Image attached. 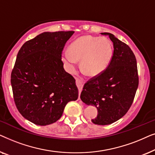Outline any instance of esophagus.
Segmentation results:
<instances>
[{
  "mask_svg": "<svg viewBox=\"0 0 155 155\" xmlns=\"http://www.w3.org/2000/svg\"><path fill=\"white\" fill-rule=\"evenodd\" d=\"M76 84H77L78 90H79V92L80 93V92H82V87H83V85H82V83L79 80H76ZM79 99H80V95H79Z\"/></svg>",
  "mask_w": 155,
  "mask_h": 155,
  "instance_id": "1",
  "label": "esophagus"
}]
</instances>
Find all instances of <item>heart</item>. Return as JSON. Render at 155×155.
Segmentation results:
<instances>
[{"mask_svg":"<svg viewBox=\"0 0 155 155\" xmlns=\"http://www.w3.org/2000/svg\"><path fill=\"white\" fill-rule=\"evenodd\" d=\"M111 44L104 38L91 35L80 37L62 53V61L69 73L75 71L78 61L81 60V69L90 77H96L105 71L111 61Z\"/></svg>","mask_w":155,"mask_h":155,"instance_id":"b5f03b06","label":"heart"}]
</instances>
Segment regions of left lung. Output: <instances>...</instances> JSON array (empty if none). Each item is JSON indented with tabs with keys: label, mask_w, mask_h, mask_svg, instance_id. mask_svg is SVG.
<instances>
[{
	"label": "left lung",
	"mask_w": 155,
	"mask_h": 155,
	"mask_svg": "<svg viewBox=\"0 0 155 155\" xmlns=\"http://www.w3.org/2000/svg\"><path fill=\"white\" fill-rule=\"evenodd\" d=\"M114 54L107 68L84 84L80 99L97 109L93 124L109 125L121 118L130 109L137 87V61L130 48L111 33Z\"/></svg>",
	"instance_id": "obj_1"
}]
</instances>
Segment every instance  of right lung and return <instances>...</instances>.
I'll use <instances>...</instances> for the list:
<instances>
[{
    "label": "right lung",
    "instance_id": "right-lung-1",
    "mask_svg": "<svg viewBox=\"0 0 155 155\" xmlns=\"http://www.w3.org/2000/svg\"><path fill=\"white\" fill-rule=\"evenodd\" d=\"M73 31H46L25 42L11 73L17 109L39 126L54 124L68 102L78 98L75 80L63 68L62 51Z\"/></svg>",
    "mask_w": 155,
    "mask_h": 155
}]
</instances>
